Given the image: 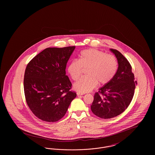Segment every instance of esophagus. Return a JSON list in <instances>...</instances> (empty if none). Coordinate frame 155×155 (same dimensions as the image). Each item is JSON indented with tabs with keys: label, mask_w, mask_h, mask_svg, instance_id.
<instances>
[{
	"label": "esophagus",
	"mask_w": 155,
	"mask_h": 155,
	"mask_svg": "<svg viewBox=\"0 0 155 155\" xmlns=\"http://www.w3.org/2000/svg\"><path fill=\"white\" fill-rule=\"evenodd\" d=\"M77 96H80V95H84V94L81 93V92H77Z\"/></svg>",
	"instance_id": "esophagus-1"
}]
</instances>
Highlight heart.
I'll list each match as a JSON object with an SVG mask.
<instances>
[{
    "mask_svg": "<svg viewBox=\"0 0 155 155\" xmlns=\"http://www.w3.org/2000/svg\"><path fill=\"white\" fill-rule=\"evenodd\" d=\"M118 63L112 54L95 49H88L80 53L78 60L71 61L67 71L71 79L77 81L86 70L87 75L81 78L73 85L75 90L82 93L91 91L97 84L105 85L113 78L117 72Z\"/></svg>",
    "mask_w": 155,
    "mask_h": 155,
    "instance_id": "heart-1",
    "label": "heart"
}]
</instances>
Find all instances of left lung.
I'll return each mask as SVG.
<instances>
[{
  "label": "left lung",
  "mask_w": 155,
  "mask_h": 155,
  "mask_svg": "<svg viewBox=\"0 0 155 155\" xmlns=\"http://www.w3.org/2000/svg\"><path fill=\"white\" fill-rule=\"evenodd\" d=\"M110 50L117 59V71L113 78L95 94L91 106L95 115L104 119L116 117L124 111L133 99L137 84L127 59L118 51Z\"/></svg>",
  "instance_id": "obj_1"
}]
</instances>
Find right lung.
Wrapping results in <instances>:
<instances>
[{"label": "right lung", "mask_w": 155, "mask_h": 155, "mask_svg": "<svg viewBox=\"0 0 155 155\" xmlns=\"http://www.w3.org/2000/svg\"><path fill=\"white\" fill-rule=\"evenodd\" d=\"M75 46L48 48L27 64L24 78L25 100L37 117L55 122L66 114L77 96L66 75L67 63Z\"/></svg>", "instance_id": "add662e5"}]
</instances>
